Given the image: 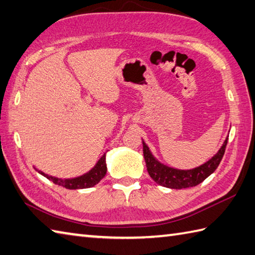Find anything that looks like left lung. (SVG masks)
<instances>
[{"label": "left lung", "instance_id": "8db88e82", "mask_svg": "<svg viewBox=\"0 0 255 255\" xmlns=\"http://www.w3.org/2000/svg\"><path fill=\"white\" fill-rule=\"evenodd\" d=\"M227 143H228V138L225 140L218 153L206 162L205 164L195 167L193 170H176L161 164L159 161H156L153 155L151 154L147 144L142 141L145 165H147V170L151 178L161 186L175 189L196 186L206 180L211 173H214L225 154Z\"/></svg>", "mask_w": 255, "mask_h": 255}]
</instances>
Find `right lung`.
<instances>
[{
    "instance_id": "1",
    "label": "right lung",
    "mask_w": 255,
    "mask_h": 255,
    "mask_svg": "<svg viewBox=\"0 0 255 255\" xmlns=\"http://www.w3.org/2000/svg\"><path fill=\"white\" fill-rule=\"evenodd\" d=\"M106 171H107V167H106L105 154H104L90 172H88L84 175H81V176L75 177V178H67V180H61V178H57V177L45 174V173L41 171H38V172H39L40 174L44 175L45 177H47L49 181L57 184V185H59V186H63L68 189H79V188H89V187L96 185V184L105 176Z\"/></svg>"
}]
</instances>
